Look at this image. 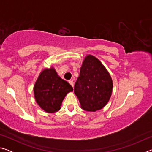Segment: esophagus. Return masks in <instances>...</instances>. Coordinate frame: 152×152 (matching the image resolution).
Masks as SVG:
<instances>
[{
  "instance_id": "obj_1",
  "label": "esophagus",
  "mask_w": 152,
  "mask_h": 152,
  "mask_svg": "<svg viewBox=\"0 0 152 152\" xmlns=\"http://www.w3.org/2000/svg\"><path fill=\"white\" fill-rule=\"evenodd\" d=\"M69 83L70 84V85L72 86V87H74V82L72 81V80H70L69 81Z\"/></svg>"
}]
</instances>
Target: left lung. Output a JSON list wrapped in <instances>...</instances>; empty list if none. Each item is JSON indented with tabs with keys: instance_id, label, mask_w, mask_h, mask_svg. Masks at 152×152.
<instances>
[{
	"instance_id": "left-lung-1",
	"label": "left lung",
	"mask_w": 152,
	"mask_h": 152,
	"mask_svg": "<svg viewBox=\"0 0 152 152\" xmlns=\"http://www.w3.org/2000/svg\"><path fill=\"white\" fill-rule=\"evenodd\" d=\"M113 86L110 74L101 61L92 55L86 56L74 85V93L82 109L91 112L102 109L111 96Z\"/></svg>"
}]
</instances>
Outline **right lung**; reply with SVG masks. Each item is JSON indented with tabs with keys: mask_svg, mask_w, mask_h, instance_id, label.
Instances as JSON below:
<instances>
[{
	"mask_svg": "<svg viewBox=\"0 0 152 152\" xmlns=\"http://www.w3.org/2000/svg\"><path fill=\"white\" fill-rule=\"evenodd\" d=\"M33 91L38 105L45 112L53 113L61 109L64 99L68 92L73 91V88L68 82L61 79L51 67L40 73Z\"/></svg>",
	"mask_w": 152,
	"mask_h": 152,
	"instance_id": "1",
	"label": "right lung"
}]
</instances>
